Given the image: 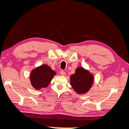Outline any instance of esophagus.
Masks as SVG:
<instances>
[{"instance_id": "1", "label": "esophagus", "mask_w": 129, "mask_h": 129, "mask_svg": "<svg viewBox=\"0 0 129 129\" xmlns=\"http://www.w3.org/2000/svg\"><path fill=\"white\" fill-rule=\"evenodd\" d=\"M60 74L62 76H64L66 75V73L63 71H62L60 72Z\"/></svg>"}]
</instances>
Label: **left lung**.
Masks as SVG:
<instances>
[{"instance_id": "1", "label": "left lung", "mask_w": 129, "mask_h": 129, "mask_svg": "<svg viewBox=\"0 0 129 129\" xmlns=\"http://www.w3.org/2000/svg\"><path fill=\"white\" fill-rule=\"evenodd\" d=\"M70 79L72 87L79 94L87 93L93 83L92 74L83 67H77L75 73L71 75Z\"/></svg>"}]
</instances>
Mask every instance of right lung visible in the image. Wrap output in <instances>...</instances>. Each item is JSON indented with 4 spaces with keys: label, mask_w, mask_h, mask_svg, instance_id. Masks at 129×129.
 <instances>
[{
    "label": "right lung",
    "mask_w": 129,
    "mask_h": 129,
    "mask_svg": "<svg viewBox=\"0 0 129 129\" xmlns=\"http://www.w3.org/2000/svg\"><path fill=\"white\" fill-rule=\"evenodd\" d=\"M55 75V72L53 71L48 65L42 64L32 70L29 79L33 87L40 90L41 88L48 87Z\"/></svg>",
    "instance_id": "1"
}]
</instances>
